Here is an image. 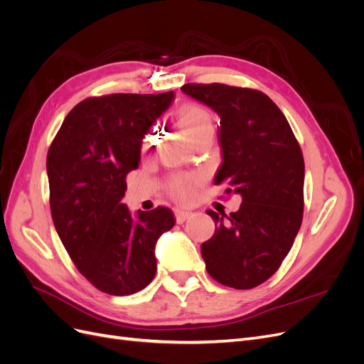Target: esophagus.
I'll return each mask as SVG.
<instances>
[{"label": "esophagus", "mask_w": 364, "mask_h": 364, "mask_svg": "<svg viewBox=\"0 0 364 364\" xmlns=\"http://www.w3.org/2000/svg\"><path fill=\"white\" fill-rule=\"evenodd\" d=\"M174 215H176V222H178V223H183L185 220L191 215V213L183 211V209L178 208V209H174Z\"/></svg>", "instance_id": "1"}]
</instances>
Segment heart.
Segmentation results:
<instances>
[{"mask_svg":"<svg viewBox=\"0 0 364 364\" xmlns=\"http://www.w3.org/2000/svg\"><path fill=\"white\" fill-rule=\"evenodd\" d=\"M174 121L190 142L197 139H209L213 135L214 118L208 109L199 103H183L176 109ZM194 190V181L176 178L170 183V193L181 202L190 200Z\"/></svg>","mask_w":364,"mask_h":364,"instance_id":"obj_1","label":"heart"}]
</instances>
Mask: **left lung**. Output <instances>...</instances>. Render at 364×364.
I'll return each mask as SVG.
<instances>
[{
    "mask_svg": "<svg viewBox=\"0 0 364 364\" xmlns=\"http://www.w3.org/2000/svg\"><path fill=\"white\" fill-rule=\"evenodd\" d=\"M182 92L220 117L222 165L215 183L226 181L241 196L237 213L218 217L202 245L211 277L247 290L267 281L287 257L304 213L302 150L281 109L255 90L222 83L183 85ZM227 220H224V217Z\"/></svg>",
    "mask_w": 364,
    "mask_h": 364,
    "instance_id": "8db88e82",
    "label": "left lung"
}]
</instances>
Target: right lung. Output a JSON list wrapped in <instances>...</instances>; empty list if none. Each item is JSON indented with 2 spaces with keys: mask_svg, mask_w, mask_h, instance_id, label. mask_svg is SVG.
Returning <instances> with one entry per match:
<instances>
[{
  "mask_svg": "<svg viewBox=\"0 0 364 364\" xmlns=\"http://www.w3.org/2000/svg\"><path fill=\"white\" fill-rule=\"evenodd\" d=\"M173 98V91L87 98L65 117L50 146L54 228L75 267L107 294L147 287L156 273L158 240L174 226L168 208L132 214L121 202L142 139Z\"/></svg>",
  "mask_w": 364,
  "mask_h": 364,
  "instance_id": "1",
  "label": "right lung"
}]
</instances>
